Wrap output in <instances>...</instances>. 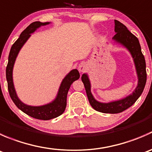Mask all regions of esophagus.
I'll return each instance as SVG.
<instances>
[{"mask_svg": "<svg viewBox=\"0 0 152 152\" xmlns=\"http://www.w3.org/2000/svg\"><path fill=\"white\" fill-rule=\"evenodd\" d=\"M87 65H86L85 63H81L80 65H79V71L84 72V71H85V70H87Z\"/></svg>", "mask_w": 152, "mask_h": 152, "instance_id": "1", "label": "esophagus"}]
</instances>
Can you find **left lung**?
Masks as SVG:
<instances>
[{"mask_svg": "<svg viewBox=\"0 0 152 152\" xmlns=\"http://www.w3.org/2000/svg\"><path fill=\"white\" fill-rule=\"evenodd\" d=\"M115 31L116 32V34H115L113 39L126 47L131 52L132 57L134 58L137 76H138V85L136 87L135 90L133 92L132 94L122 100L107 104L100 103L95 100L93 96H92L90 92V84L87 75L83 74L82 76V81L85 85L86 93L92 107L96 111L103 113H111V114L121 113L134 104V102L142 94L146 82L145 61L143 54L142 53L138 39L133 34H132L123 23L116 20H115Z\"/></svg>", "mask_w": 152, "mask_h": 152, "instance_id": "obj_1", "label": "left lung"}]
</instances>
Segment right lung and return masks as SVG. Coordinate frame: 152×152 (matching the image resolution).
<instances>
[{
	"instance_id": "1",
	"label": "right lung",
	"mask_w": 152,
	"mask_h": 152,
	"mask_svg": "<svg viewBox=\"0 0 152 152\" xmlns=\"http://www.w3.org/2000/svg\"><path fill=\"white\" fill-rule=\"evenodd\" d=\"M49 23H41L39 21L32 23L28 26L20 35V37L12 45L9 55V61L7 64V69H6V76H7V83H8V90L10 93V96L17 106L21 111L27 114L34 118L39 119V120L47 121L50 119L55 118L58 116L61 115L65 111L67 105V95L70 85H72L74 81L79 79V71L77 70H73L65 76V79L62 81L59 87V93L57 97L52 103L40 106V107H31L24 104L23 102L19 100L15 93V87L12 80V69H13L14 63L16 59L18 53L23 44L26 42L31 34L33 33L37 28H39L41 26H45L48 24Z\"/></svg>"
}]
</instances>
